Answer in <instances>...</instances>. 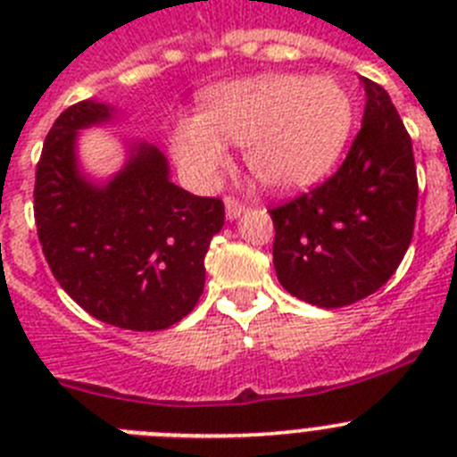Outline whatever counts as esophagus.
<instances>
[{
    "instance_id": "obj_1",
    "label": "esophagus",
    "mask_w": 457,
    "mask_h": 457,
    "mask_svg": "<svg viewBox=\"0 0 457 457\" xmlns=\"http://www.w3.org/2000/svg\"><path fill=\"white\" fill-rule=\"evenodd\" d=\"M224 208H226V220H228V221L237 220V217L245 212V204H242V201H237L236 196H226Z\"/></svg>"
}]
</instances>
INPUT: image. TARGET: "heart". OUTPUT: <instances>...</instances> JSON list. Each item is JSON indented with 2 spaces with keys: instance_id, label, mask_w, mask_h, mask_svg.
<instances>
[{
  "instance_id": "heart-1",
  "label": "heart",
  "mask_w": 457,
  "mask_h": 457,
  "mask_svg": "<svg viewBox=\"0 0 457 457\" xmlns=\"http://www.w3.org/2000/svg\"><path fill=\"white\" fill-rule=\"evenodd\" d=\"M350 128L353 103L337 79L272 72L205 91L204 112L173 125L171 153L196 183L210 185L228 167V144H240L261 183L297 192L334 167Z\"/></svg>"
}]
</instances>
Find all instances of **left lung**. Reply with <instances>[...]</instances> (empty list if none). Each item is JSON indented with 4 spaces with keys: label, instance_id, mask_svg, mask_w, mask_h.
<instances>
[{
    "label": "left lung",
    "instance_id": "8db88e82",
    "mask_svg": "<svg viewBox=\"0 0 457 457\" xmlns=\"http://www.w3.org/2000/svg\"><path fill=\"white\" fill-rule=\"evenodd\" d=\"M361 130L320 187L270 210L274 270L297 300L338 309L382 288L401 265L417 215L411 139L389 93L361 78Z\"/></svg>",
    "mask_w": 457,
    "mask_h": 457
}]
</instances>
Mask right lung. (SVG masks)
<instances>
[{
    "mask_svg": "<svg viewBox=\"0 0 457 457\" xmlns=\"http://www.w3.org/2000/svg\"><path fill=\"white\" fill-rule=\"evenodd\" d=\"M116 114L112 104L82 100L54 120L36 167V228L52 274L87 313L157 332L199 302L224 204L171 183L167 157L146 141H125L123 167L93 180L79 162V130Z\"/></svg>",
    "mask_w": 457,
    "mask_h": 457,
    "instance_id": "1",
    "label": "right lung"
}]
</instances>
